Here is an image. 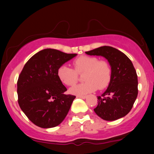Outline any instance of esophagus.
I'll use <instances>...</instances> for the list:
<instances>
[{
	"label": "esophagus",
	"mask_w": 154,
	"mask_h": 154,
	"mask_svg": "<svg viewBox=\"0 0 154 154\" xmlns=\"http://www.w3.org/2000/svg\"><path fill=\"white\" fill-rule=\"evenodd\" d=\"M78 98H81V99H85L87 97V96H84V95H78L77 96Z\"/></svg>",
	"instance_id": "1"
}]
</instances>
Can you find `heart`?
<instances>
[{
    "instance_id": "obj_1",
    "label": "heart",
    "mask_w": 154,
    "mask_h": 154,
    "mask_svg": "<svg viewBox=\"0 0 154 154\" xmlns=\"http://www.w3.org/2000/svg\"><path fill=\"white\" fill-rule=\"evenodd\" d=\"M73 68L62 65L57 70V76L64 85L72 86L77 83L79 74H82L83 83L73 86L71 93L76 95H84L97 89L102 90L108 86L111 78V68L108 62L99 60L96 57L81 56L72 63Z\"/></svg>"
}]
</instances>
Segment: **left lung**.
Listing matches in <instances>:
<instances>
[{"mask_svg":"<svg viewBox=\"0 0 154 154\" xmlns=\"http://www.w3.org/2000/svg\"><path fill=\"white\" fill-rule=\"evenodd\" d=\"M88 55L102 56L111 68V78L106 91L97 97L96 114L105 121L124 117L131 110L138 94V80L131 60L123 52L110 46L85 52Z\"/></svg>","mask_w":154,"mask_h":154,"instance_id":"obj_1","label":"left lung"}]
</instances>
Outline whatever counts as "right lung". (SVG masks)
Here are the masks:
<instances>
[{
    "instance_id": "1",
    "label": "right lung",
    "mask_w": 154,
    "mask_h": 154,
    "mask_svg": "<svg viewBox=\"0 0 154 154\" xmlns=\"http://www.w3.org/2000/svg\"><path fill=\"white\" fill-rule=\"evenodd\" d=\"M77 54L42 50L29 59L17 81L18 103L27 118L43 128L56 127L66 116L75 96L65 94L57 70Z\"/></svg>"
}]
</instances>
